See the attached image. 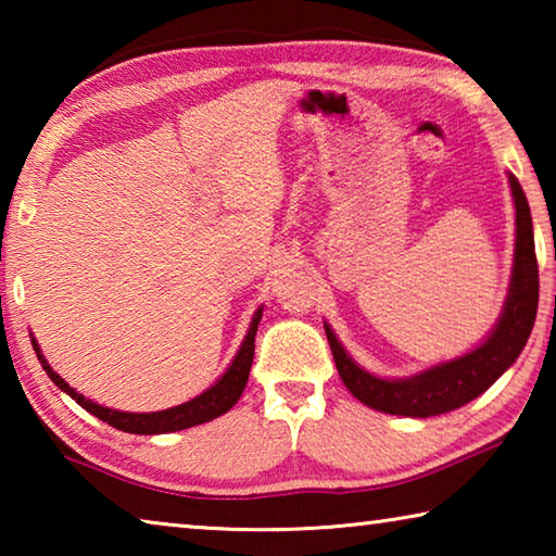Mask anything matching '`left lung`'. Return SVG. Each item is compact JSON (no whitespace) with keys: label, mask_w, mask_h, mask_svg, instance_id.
<instances>
[{"label":"left lung","mask_w":556,"mask_h":556,"mask_svg":"<svg viewBox=\"0 0 556 556\" xmlns=\"http://www.w3.org/2000/svg\"><path fill=\"white\" fill-rule=\"evenodd\" d=\"M507 181H510L515 203V255L503 312L491 333L468 353L431 365L409 378H380L361 368L338 341L333 328L324 321L338 375L353 397L372 409L397 414V417H437V414L464 407L478 394H483L522 353L532 333L534 316H538L540 275L530 205H527L520 181L513 174H507Z\"/></svg>","instance_id":"obj_1"}]
</instances>
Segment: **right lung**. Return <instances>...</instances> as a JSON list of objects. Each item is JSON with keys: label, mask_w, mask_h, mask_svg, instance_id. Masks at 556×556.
<instances>
[{"label": "right lung", "mask_w": 556, "mask_h": 556, "mask_svg": "<svg viewBox=\"0 0 556 556\" xmlns=\"http://www.w3.org/2000/svg\"><path fill=\"white\" fill-rule=\"evenodd\" d=\"M260 318H262V306L257 308L255 316H252L248 336L242 338V343L238 348V353H235L232 363L228 365V370H225L208 390H203L199 397L188 400L184 404H176V407H168L162 412H119V409L102 407V404L92 400H86L51 368L34 336H31V345L36 351V357H39L41 368L53 380L55 388H61L65 394H71L83 409L96 414V417L102 421H108L110 427L127 431V434H172V431L205 425V421L220 417V414L228 412L232 404L240 400L244 384H248V378H250L252 357H255V333H257Z\"/></svg>", "instance_id": "right-lung-1"}]
</instances>
